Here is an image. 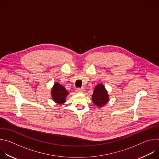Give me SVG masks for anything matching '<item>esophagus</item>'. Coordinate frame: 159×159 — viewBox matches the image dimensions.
I'll return each mask as SVG.
<instances>
[{"label": "esophagus", "instance_id": "esophagus-1", "mask_svg": "<svg viewBox=\"0 0 159 159\" xmlns=\"http://www.w3.org/2000/svg\"><path fill=\"white\" fill-rule=\"evenodd\" d=\"M85 90V89L84 87H82V88H77L76 91L79 93H84Z\"/></svg>", "mask_w": 159, "mask_h": 159}]
</instances>
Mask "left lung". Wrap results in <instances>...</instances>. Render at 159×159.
Returning <instances> with one entry per match:
<instances>
[{"mask_svg":"<svg viewBox=\"0 0 159 159\" xmlns=\"http://www.w3.org/2000/svg\"><path fill=\"white\" fill-rule=\"evenodd\" d=\"M107 90L102 84H98L94 88L92 99L94 104L99 107L104 106L109 101Z\"/></svg>","mask_w":159,"mask_h":159,"instance_id":"obj_1","label":"left lung"}]
</instances>
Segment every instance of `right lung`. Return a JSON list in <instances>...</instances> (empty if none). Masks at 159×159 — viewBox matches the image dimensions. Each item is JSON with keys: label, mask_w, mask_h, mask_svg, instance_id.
<instances>
[{"label": "right lung", "mask_w": 159, "mask_h": 159, "mask_svg": "<svg viewBox=\"0 0 159 159\" xmlns=\"http://www.w3.org/2000/svg\"><path fill=\"white\" fill-rule=\"evenodd\" d=\"M69 94L66 89L58 82H55L52 88L51 95L52 99L57 104H64L66 102V96Z\"/></svg>", "instance_id": "add662e5"}]
</instances>
